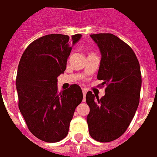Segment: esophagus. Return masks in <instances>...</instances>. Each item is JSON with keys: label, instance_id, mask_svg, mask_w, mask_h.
<instances>
[{"label": "esophagus", "instance_id": "1", "mask_svg": "<svg viewBox=\"0 0 157 157\" xmlns=\"http://www.w3.org/2000/svg\"><path fill=\"white\" fill-rule=\"evenodd\" d=\"M82 94H83V101H85V96H86V94L87 92V90L86 88H82Z\"/></svg>", "mask_w": 157, "mask_h": 157}]
</instances>
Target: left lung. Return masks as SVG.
Segmentation results:
<instances>
[{
	"instance_id": "obj_1",
	"label": "left lung",
	"mask_w": 157,
	"mask_h": 157,
	"mask_svg": "<svg viewBox=\"0 0 157 157\" xmlns=\"http://www.w3.org/2000/svg\"><path fill=\"white\" fill-rule=\"evenodd\" d=\"M101 52L97 78L106 84L101 98L88 91L90 108L86 117L91 137L111 142L123 135L139 106L142 77L135 52L126 43L110 33L91 35Z\"/></svg>"
}]
</instances>
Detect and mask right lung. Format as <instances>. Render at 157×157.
<instances>
[{
	"instance_id": "add662e5",
	"label": "right lung",
	"mask_w": 157,
	"mask_h": 157,
	"mask_svg": "<svg viewBox=\"0 0 157 157\" xmlns=\"http://www.w3.org/2000/svg\"><path fill=\"white\" fill-rule=\"evenodd\" d=\"M81 36H42L27 46L20 59L16 77L18 108L31 134L44 142L66 137L75 109L82 102L78 85L57 91V77L66 70L72 45Z\"/></svg>"
}]
</instances>
